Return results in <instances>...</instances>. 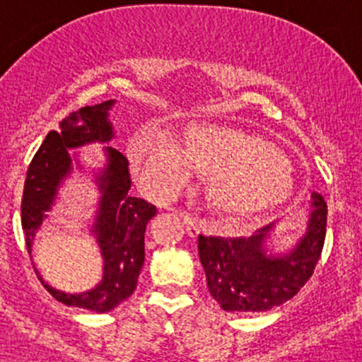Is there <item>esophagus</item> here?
<instances>
[{
    "label": "esophagus",
    "mask_w": 362,
    "mask_h": 362,
    "mask_svg": "<svg viewBox=\"0 0 362 362\" xmlns=\"http://www.w3.org/2000/svg\"><path fill=\"white\" fill-rule=\"evenodd\" d=\"M180 216H182V219H184V224L187 228V235H189L190 238H197V235L201 233V230H202V223L199 221V219L190 218L189 214L180 213Z\"/></svg>",
    "instance_id": "esophagus-1"
}]
</instances>
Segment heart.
<instances>
[{"mask_svg": "<svg viewBox=\"0 0 362 362\" xmlns=\"http://www.w3.org/2000/svg\"><path fill=\"white\" fill-rule=\"evenodd\" d=\"M131 158L141 184L155 195L172 192L192 168L207 178V202L226 221L262 218L294 192L293 168L279 149L230 126H190L180 148L165 136L141 131L131 143Z\"/></svg>", "mask_w": 362, "mask_h": 362, "instance_id": "1", "label": "heart"}]
</instances>
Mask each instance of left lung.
<instances>
[{"instance_id": "1", "label": "left lung", "mask_w": 362, "mask_h": 362, "mask_svg": "<svg viewBox=\"0 0 362 362\" xmlns=\"http://www.w3.org/2000/svg\"><path fill=\"white\" fill-rule=\"evenodd\" d=\"M274 223L248 238L199 235V257L211 296L224 311L257 313L286 303L308 282L322 255L327 233V202L311 194L306 233L289 253L267 255L264 243Z\"/></svg>"}]
</instances>
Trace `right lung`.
Here are the masks:
<instances>
[{"label":"right lung","mask_w":362,"mask_h":362,"mask_svg":"<svg viewBox=\"0 0 362 362\" xmlns=\"http://www.w3.org/2000/svg\"><path fill=\"white\" fill-rule=\"evenodd\" d=\"M114 103L107 100L71 112L61 120L59 131H51L45 136L28 165L22 197V228L28 253H32L37 230L47 218L45 213L54 204L57 187L71 172L69 148L95 141L107 143L114 138V129L109 122V110ZM105 151L109 161L97 177L102 197L93 224L103 257L102 281L86 293L69 294L45 284L35 269L44 288L57 301L97 313L114 310L134 293L144 264V231L149 219L156 214L155 206L129 195L131 175L127 158L115 148L107 146Z\"/></svg>","instance_id":"add662e5"}]
</instances>
